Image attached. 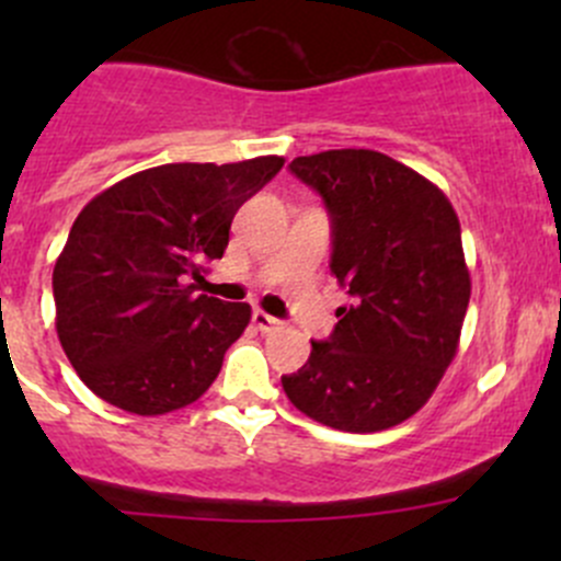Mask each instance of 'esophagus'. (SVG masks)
I'll list each match as a JSON object with an SVG mask.
<instances>
[{"mask_svg":"<svg viewBox=\"0 0 561 561\" xmlns=\"http://www.w3.org/2000/svg\"><path fill=\"white\" fill-rule=\"evenodd\" d=\"M252 322H254V328H257V331H263V333L276 331V328L282 325V322L276 320V317H271L268 312H263V309H254V312H252Z\"/></svg>","mask_w":561,"mask_h":561,"instance_id":"esophagus-1","label":"esophagus"}]
</instances>
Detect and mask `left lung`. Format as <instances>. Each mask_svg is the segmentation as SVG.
<instances>
[{"instance_id": "left-lung-1", "label": "left lung", "mask_w": 561, "mask_h": 561, "mask_svg": "<svg viewBox=\"0 0 561 561\" xmlns=\"http://www.w3.org/2000/svg\"><path fill=\"white\" fill-rule=\"evenodd\" d=\"M290 171L331 214V274L353 296L307 364L282 377L322 426L369 434L415 415L456 358L469 282L445 192L371 149L296 157Z\"/></svg>"}]
</instances>
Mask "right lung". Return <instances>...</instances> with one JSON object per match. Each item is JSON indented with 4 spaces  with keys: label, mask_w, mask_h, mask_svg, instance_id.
I'll list each match as a JSON object with an SVG mask.
<instances>
[{
    "label": "right lung",
    "mask_w": 561,
    "mask_h": 561,
    "mask_svg": "<svg viewBox=\"0 0 561 561\" xmlns=\"http://www.w3.org/2000/svg\"><path fill=\"white\" fill-rule=\"evenodd\" d=\"M285 157L173 162L107 186L83 206L54 265L56 333L89 390L135 415L206 393L252 309L195 296L230 222Z\"/></svg>",
    "instance_id": "add662e5"
}]
</instances>
